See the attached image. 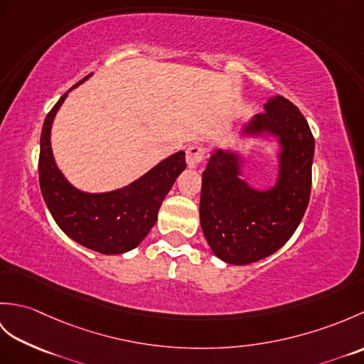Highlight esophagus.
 I'll list each match as a JSON object with an SVG mask.
<instances>
[{
    "mask_svg": "<svg viewBox=\"0 0 364 364\" xmlns=\"http://www.w3.org/2000/svg\"><path fill=\"white\" fill-rule=\"evenodd\" d=\"M205 153H206L205 145H202V144L189 145L188 150H186V162H188V166L189 167L198 166L200 162L205 159Z\"/></svg>",
    "mask_w": 364,
    "mask_h": 364,
    "instance_id": "1",
    "label": "esophagus"
}]
</instances>
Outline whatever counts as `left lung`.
<instances>
[{
  "instance_id": "1",
  "label": "left lung",
  "mask_w": 364,
  "mask_h": 364,
  "mask_svg": "<svg viewBox=\"0 0 364 364\" xmlns=\"http://www.w3.org/2000/svg\"><path fill=\"white\" fill-rule=\"evenodd\" d=\"M244 136L275 137L277 181L257 189L242 178L237 153L215 149L202 176L200 223L222 261L242 266L275 253L289 241L306 211L311 192L314 137L308 122L284 97H270L264 112L242 127Z\"/></svg>"
}]
</instances>
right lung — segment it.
<instances>
[{"label": "right lung", "mask_w": 364, "mask_h": 364, "mask_svg": "<svg viewBox=\"0 0 364 364\" xmlns=\"http://www.w3.org/2000/svg\"><path fill=\"white\" fill-rule=\"evenodd\" d=\"M68 92L59 98L43 122L38 156V181L43 200L59 228L73 241L103 255L129 252L144 241L156 223L162 200L172 189L178 175L186 168L184 151L162 159L125 188L102 194L76 189L58 168L50 141L54 115Z\"/></svg>", "instance_id": "obj_1"}]
</instances>
